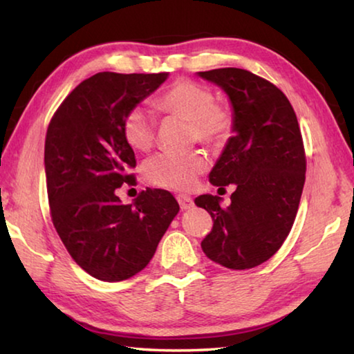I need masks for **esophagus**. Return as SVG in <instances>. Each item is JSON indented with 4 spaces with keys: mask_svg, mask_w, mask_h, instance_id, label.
<instances>
[{
    "mask_svg": "<svg viewBox=\"0 0 354 354\" xmlns=\"http://www.w3.org/2000/svg\"><path fill=\"white\" fill-rule=\"evenodd\" d=\"M178 203H179V206H181L183 211H187V209L194 207V200H192L190 196L185 195V194L178 195Z\"/></svg>",
    "mask_w": 354,
    "mask_h": 354,
    "instance_id": "34e87169",
    "label": "esophagus"
}]
</instances>
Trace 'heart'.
Instances as JSON below:
<instances>
[{
  "label": "heart",
  "mask_w": 354,
  "mask_h": 354,
  "mask_svg": "<svg viewBox=\"0 0 354 354\" xmlns=\"http://www.w3.org/2000/svg\"><path fill=\"white\" fill-rule=\"evenodd\" d=\"M156 109L179 115L192 122L200 140L220 145L231 134L232 115L225 106L215 103L211 88L195 81H178L154 101ZM123 137L136 151H148L156 137V120L148 109L136 106L123 120ZM207 169L206 156L200 151L170 153L153 156L143 165L149 183L167 189H187L200 173Z\"/></svg>",
  "instance_id": "1"
}]
</instances>
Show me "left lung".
I'll return each mask as SVG.
<instances>
[{"label": "left lung", "mask_w": 354, "mask_h": 354, "mask_svg": "<svg viewBox=\"0 0 354 354\" xmlns=\"http://www.w3.org/2000/svg\"><path fill=\"white\" fill-rule=\"evenodd\" d=\"M218 86L232 109V136L209 173L217 185L234 184L231 205L200 195L212 231L201 248L209 259L245 270L270 259L289 236L304 185L306 158L298 120L277 86L242 68L198 71Z\"/></svg>", "instance_id": "8db88e82"}]
</instances>
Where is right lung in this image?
Wrapping results in <instances>:
<instances>
[{
	"instance_id": "add662e5",
	"label": "right lung",
	"mask_w": 354,
	"mask_h": 354,
	"mask_svg": "<svg viewBox=\"0 0 354 354\" xmlns=\"http://www.w3.org/2000/svg\"><path fill=\"white\" fill-rule=\"evenodd\" d=\"M169 73L103 71L82 81L59 106L45 140L51 218L75 262L117 283L148 266L179 205L170 192L142 190L123 205L115 190L133 183L136 154L123 137L127 113Z\"/></svg>"
}]
</instances>
